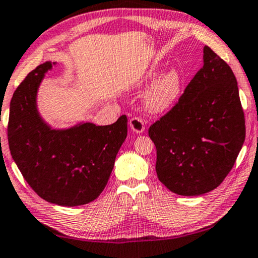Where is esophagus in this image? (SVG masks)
<instances>
[{
  "label": "esophagus",
  "instance_id": "esophagus-1",
  "mask_svg": "<svg viewBox=\"0 0 258 258\" xmlns=\"http://www.w3.org/2000/svg\"><path fill=\"white\" fill-rule=\"evenodd\" d=\"M129 124H130V128H132L133 132L136 134H141L144 132V129H145L144 121H143L141 117H137V116L130 118Z\"/></svg>",
  "mask_w": 258,
  "mask_h": 258
}]
</instances>
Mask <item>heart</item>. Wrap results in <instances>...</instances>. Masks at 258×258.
<instances>
[{"instance_id": "1", "label": "heart", "mask_w": 258, "mask_h": 258, "mask_svg": "<svg viewBox=\"0 0 258 258\" xmlns=\"http://www.w3.org/2000/svg\"><path fill=\"white\" fill-rule=\"evenodd\" d=\"M156 71L149 73L148 78H153ZM181 90V79L176 70L168 73L154 83L146 96V106L152 112H164L176 101Z\"/></svg>"}]
</instances>
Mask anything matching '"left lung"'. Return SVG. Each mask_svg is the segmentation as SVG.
I'll return each mask as SVG.
<instances>
[{"mask_svg": "<svg viewBox=\"0 0 258 258\" xmlns=\"http://www.w3.org/2000/svg\"><path fill=\"white\" fill-rule=\"evenodd\" d=\"M204 66L179 101L149 128L158 179L170 191L198 196L216 189L235 164L245 137L236 78L210 47Z\"/></svg>", "mask_w": 258, "mask_h": 258, "instance_id": "obj_1", "label": "left lung"}]
</instances>
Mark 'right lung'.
Listing matches in <instances>:
<instances>
[{"label":"right lung","instance_id":"add662e5","mask_svg":"<svg viewBox=\"0 0 258 258\" xmlns=\"http://www.w3.org/2000/svg\"><path fill=\"white\" fill-rule=\"evenodd\" d=\"M51 63L38 66L16 89L10 101L8 142L24 179L49 203L77 207L105 189L128 132V118L115 123H82L50 129L39 116L35 98Z\"/></svg>","mask_w":258,"mask_h":258}]
</instances>
